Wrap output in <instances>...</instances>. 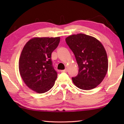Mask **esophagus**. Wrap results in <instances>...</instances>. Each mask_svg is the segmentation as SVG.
I'll return each mask as SVG.
<instances>
[{
	"label": "esophagus",
	"instance_id": "34e87169",
	"mask_svg": "<svg viewBox=\"0 0 124 124\" xmlns=\"http://www.w3.org/2000/svg\"><path fill=\"white\" fill-rule=\"evenodd\" d=\"M67 69L66 68V69H65L64 70H61V72H64V73H66V72H67Z\"/></svg>",
	"mask_w": 124,
	"mask_h": 124
}]
</instances>
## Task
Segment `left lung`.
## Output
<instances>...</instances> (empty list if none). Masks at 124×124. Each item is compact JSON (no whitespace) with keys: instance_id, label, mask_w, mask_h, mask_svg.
Returning <instances> with one entry per match:
<instances>
[{"instance_id":"8db88e82","label":"left lung","mask_w":124,"mask_h":124,"mask_svg":"<svg viewBox=\"0 0 124 124\" xmlns=\"http://www.w3.org/2000/svg\"><path fill=\"white\" fill-rule=\"evenodd\" d=\"M66 41L79 67L78 74L72 78L74 84L85 90L97 87L108 71L107 54L103 45L96 38L82 33L70 35Z\"/></svg>"}]
</instances>
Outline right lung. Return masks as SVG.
<instances>
[{
  "instance_id": "right-lung-1",
  "label": "right lung",
  "mask_w": 124,
  "mask_h": 124,
  "mask_svg": "<svg viewBox=\"0 0 124 124\" xmlns=\"http://www.w3.org/2000/svg\"><path fill=\"white\" fill-rule=\"evenodd\" d=\"M60 37H35L25 44L18 63L19 72L29 89L45 93L54 86L57 73L51 61V54L58 46Z\"/></svg>"
}]
</instances>
